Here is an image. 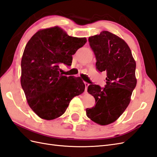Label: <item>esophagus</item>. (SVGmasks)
Instances as JSON below:
<instances>
[{
  "mask_svg": "<svg viewBox=\"0 0 157 157\" xmlns=\"http://www.w3.org/2000/svg\"><path fill=\"white\" fill-rule=\"evenodd\" d=\"M90 84L87 83H85V86H86V88H85V91L87 92V87L88 86H89Z\"/></svg>",
  "mask_w": 157,
  "mask_h": 157,
  "instance_id": "1",
  "label": "esophagus"
}]
</instances>
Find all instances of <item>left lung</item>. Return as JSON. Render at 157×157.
Listing matches in <instances>:
<instances>
[{"instance_id": "left-lung-1", "label": "left lung", "mask_w": 157, "mask_h": 157, "mask_svg": "<svg viewBox=\"0 0 157 157\" xmlns=\"http://www.w3.org/2000/svg\"><path fill=\"white\" fill-rule=\"evenodd\" d=\"M96 58V69L107 74L106 85L88 86L95 105L87 108L86 115L95 123L107 125L115 121L126 109L136 85V62L127 44L108 31L88 39Z\"/></svg>"}]
</instances>
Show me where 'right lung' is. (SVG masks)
Segmentation results:
<instances>
[{
	"label": "right lung",
	"instance_id": "obj_1",
	"mask_svg": "<svg viewBox=\"0 0 157 157\" xmlns=\"http://www.w3.org/2000/svg\"><path fill=\"white\" fill-rule=\"evenodd\" d=\"M87 42L70 36L61 28L40 30L28 42L21 60V86L30 107L38 117L52 120L62 115L72 98L85 90L83 80L63 75L72 55Z\"/></svg>",
	"mask_w": 157,
	"mask_h": 157
}]
</instances>
